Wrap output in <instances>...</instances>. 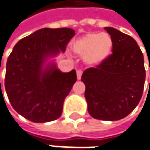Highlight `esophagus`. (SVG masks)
I'll return each mask as SVG.
<instances>
[{"label":"esophagus","mask_w":150,"mask_h":150,"mask_svg":"<svg viewBox=\"0 0 150 150\" xmlns=\"http://www.w3.org/2000/svg\"><path fill=\"white\" fill-rule=\"evenodd\" d=\"M82 73H83V71H82V70H77V71H76L77 79H81V75H82Z\"/></svg>","instance_id":"obj_1"}]
</instances>
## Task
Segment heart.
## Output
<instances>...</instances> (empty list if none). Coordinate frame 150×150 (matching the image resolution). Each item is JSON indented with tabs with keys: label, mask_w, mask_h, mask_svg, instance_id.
<instances>
[{
	"label": "heart",
	"mask_w": 150,
	"mask_h": 150,
	"mask_svg": "<svg viewBox=\"0 0 150 150\" xmlns=\"http://www.w3.org/2000/svg\"><path fill=\"white\" fill-rule=\"evenodd\" d=\"M72 49L89 65H98L109 56L112 48V40L107 33H89L75 39Z\"/></svg>",
	"instance_id": "b5f03b06"
}]
</instances>
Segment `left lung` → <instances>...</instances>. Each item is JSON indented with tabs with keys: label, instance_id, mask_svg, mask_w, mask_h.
Listing matches in <instances>:
<instances>
[{
	"label": "left lung",
	"instance_id": "left-lung-1",
	"mask_svg": "<svg viewBox=\"0 0 150 150\" xmlns=\"http://www.w3.org/2000/svg\"><path fill=\"white\" fill-rule=\"evenodd\" d=\"M112 40V53L95 67L83 71L84 96L95 119L117 121L138 105L143 94L144 56L132 37L111 27L104 28Z\"/></svg>",
	"mask_w": 150,
	"mask_h": 150
}]
</instances>
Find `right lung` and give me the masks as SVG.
I'll return each mask as SVG.
<instances>
[{
  "label": "right lung",
  "instance_id": "right-lung-1",
  "mask_svg": "<svg viewBox=\"0 0 150 150\" xmlns=\"http://www.w3.org/2000/svg\"><path fill=\"white\" fill-rule=\"evenodd\" d=\"M74 36L72 28H41L14 47L7 60L5 87L11 106L24 118L42 123L61 117L76 72L62 73L53 64L42 70V65L47 57L65 52Z\"/></svg>",
  "mask_w": 150,
  "mask_h": 150
}]
</instances>
